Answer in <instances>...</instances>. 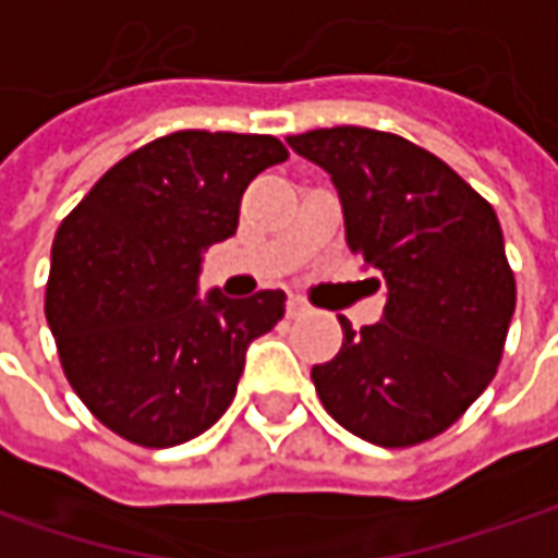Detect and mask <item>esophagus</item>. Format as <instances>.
Listing matches in <instances>:
<instances>
[{
  "label": "esophagus",
  "instance_id": "obj_1",
  "mask_svg": "<svg viewBox=\"0 0 558 558\" xmlns=\"http://www.w3.org/2000/svg\"><path fill=\"white\" fill-rule=\"evenodd\" d=\"M305 312H308V303H305L303 296H290V300H287V315H290V318L305 315Z\"/></svg>",
  "mask_w": 558,
  "mask_h": 558
}]
</instances>
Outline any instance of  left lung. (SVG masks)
Returning a JSON list of instances; mask_svg holds the SVG:
<instances>
[{
  "label": "left lung",
  "instance_id": "1",
  "mask_svg": "<svg viewBox=\"0 0 558 558\" xmlns=\"http://www.w3.org/2000/svg\"><path fill=\"white\" fill-rule=\"evenodd\" d=\"M340 193L347 240L387 283L377 325L312 368L327 415L377 447H415L456 424L494 380L515 312L494 206L405 136L318 128L287 136Z\"/></svg>",
  "mask_w": 558,
  "mask_h": 558
}]
</instances>
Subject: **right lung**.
<instances>
[{
	"instance_id": "1",
	"label": "right lung",
	"mask_w": 558,
	"mask_h": 558,
	"mask_svg": "<svg viewBox=\"0 0 558 558\" xmlns=\"http://www.w3.org/2000/svg\"><path fill=\"white\" fill-rule=\"evenodd\" d=\"M290 156L278 136L174 131L93 183L52 243L46 318L86 409L136 447L218 422L246 347L283 318V290L196 300L203 250L236 231L255 174Z\"/></svg>"
}]
</instances>
